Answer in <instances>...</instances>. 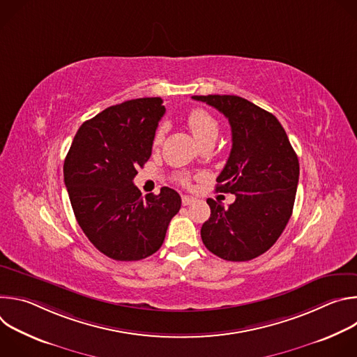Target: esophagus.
I'll return each mask as SVG.
<instances>
[{"mask_svg":"<svg viewBox=\"0 0 357 357\" xmlns=\"http://www.w3.org/2000/svg\"><path fill=\"white\" fill-rule=\"evenodd\" d=\"M193 202H195V197H192V196H186V195H183V196H182V205H183V206H189V205H192Z\"/></svg>","mask_w":357,"mask_h":357,"instance_id":"34e87169","label":"esophagus"}]
</instances>
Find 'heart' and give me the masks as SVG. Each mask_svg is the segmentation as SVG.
<instances>
[{
	"label": "heart",
	"mask_w": 357,
	"mask_h": 357,
	"mask_svg": "<svg viewBox=\"0 0 357 357\" xmlns=\"http://www.w3.org/2000/svg\"><path fill=\"white\" fill-rule=\"evenodd\" d=\"M186 124L200 145L206 142H215L219 135V121L209 112L203 109L190 110L186 116ZM165 132H167V126L161 124L155 131L154 141H152L154 146H158L164 141ZM179 179L182 183H188L186 175H181Z\"/></svg>",
	"instance_id": "1"
}]
</instances>
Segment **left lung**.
Segmentation results:
<instances>
[{"label":"left lung","instance_id":"left-lung-1","mask_svg":"<svg viewBox=\"0 0 357 357\" xmlns=\"http://www.w3.org/2000/svg\"><path fill=\"white\" fill-rule=\"evenodd\" d=\"M229 120L231 151L216 190L236 195L225 208L208 199L211 218L203 223V244L227 261L261 256L281 236L291 215L299 178L298 157L275 116L229 94L192 96Z\"/></svg>","mask_w":357,"mask_h":357}]
</instances>
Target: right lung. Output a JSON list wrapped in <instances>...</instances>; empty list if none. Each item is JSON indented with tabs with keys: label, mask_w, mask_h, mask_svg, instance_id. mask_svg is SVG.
<instances>
[{
	"label": "right lung",
	"mask_w": 357,
	"mask_h": 357,
	"mask_svg": "<svg viewBox=\"0 0 357 357\" xmlns=\"http://www.w3.org/2000/svg\"><path fill=\"white\" fill-rule=\"evenodd\" d=\"M164 114L161 97L112 106L80 126L66 155L63 176L76 220L113 260L137 261L158 251L181 209L174 189L142 197L132 182L151 157Z\"/></svg>",
	"instance_id": "add662e5"
}]
</instances>
